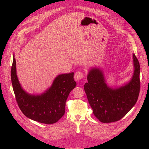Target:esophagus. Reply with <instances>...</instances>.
I'll return each instance as SVG.
<instances>
[{
    "label": "esophagus",
    "instance_id": "1",
    "mask_svg": "<svg viewBox=\"0 0 149 149\" xmlns=\"http://www.w3.org/2000/svg\"><path fill=\"white\" fill-rule=\"evenodd\" d=\"M84 77V74L81 72H76L74 76V79L76 81H80Z\"/></svg>",
    "mask_w": 149,
    "mask_h": 149
}]
</instances>
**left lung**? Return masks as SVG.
Masks as SVG:
<instances>
[{
    "label": "left lung",
    "instance_id": "obj_1",
    "mask_svg": "<svg viewBox=\"0 0 149 149\" xmlns=\"http://www.w3.org/2000/svg\"><path fill=\"white\" fill-rule=\"evenodd\" d=\"M134 73L131 80L121 86L107 84L103 70L91 68L84 86L88 102L94 115L102 123L116 122L124 117L137 102L140 90V65L132 54Z\"/></svg>",
    "mask_w": 149,
    "mask_h": 149
}]
</instances>
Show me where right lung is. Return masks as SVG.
<instances>
[{"label": "right lung", "instance_id": "1", "mask_svg": "<svg viewBox=\"0 0 149 149\" xmlns=\"http://www.w3.org/2000/svg\"><path fill=\"white\" fill-rule=\"evenodd\" d=\"M13 54L11 83L18 105L28 118L44 124L58 122L65 113V103L70 91L76 86L74 73L58 75L51 86L43 93L34 95L26 92L19 81L16 61Z\"/></svg>", "mask_w": 149, "mask_h": 149}]
</instances>
